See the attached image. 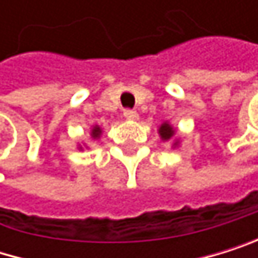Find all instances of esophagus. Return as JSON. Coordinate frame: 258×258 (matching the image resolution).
Returning <instances> with one entry per match:
<instances>
[{
  "label": "esophagus",
  "instance_id": "34e87169",
  "mask_svg": "<svg viewBox=\"0 0 258 258\" xmlns=\"http://www.w3.org/2000/svg\"><path fill=\"white\" fill-rule=\"evenodd\" d=\"M123 117L128 119V120H138L139 119V114L135 110H125L123 111Z\"/></svg>",
  "mask_w": 258,
  "mask_h": 258
}]
</instances>
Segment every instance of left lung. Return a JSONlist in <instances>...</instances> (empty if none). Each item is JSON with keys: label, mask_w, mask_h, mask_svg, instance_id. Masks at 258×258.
<instances>
[{"label": "left lung", "mask_w": 258, "mask_h": 258, "mask_svg": "<svg viewBox=\"0 0 258 258\" xmlns=\"http://www.w3.org/2000/svg\"><path fill=\"white\" fill-rule=\"evenodd\" d=\"M158 133H159V138L162 142H168V141H173V138L176 136V128L170 123V122H162L158 128ZM179 145V139L176 138L173 142H172V148H176Z\"/></svg>", "instance_id": "8db88e82"}]
</instances>
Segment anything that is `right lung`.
Returning a JSON list of instances; mask_svg holds the SVG:
<instances>
[{
    "label": "right lung",
    "mask_w": 258,
    "mask_h": 258,
    "mask_svg": "<svg viewBox=\"0 0 258 258\" xmlns=\"http://www.w3.org/2000/svg\"><path fill=\"white\" fill-rule=\"evenodd\" d=\"M100 136H102V128L99 126V125H93L91 126V139H100ZM77 148H79V150H83V145H77Z\"/></svg>",
    "instance_id": "add662e5"
}]
</instances>
